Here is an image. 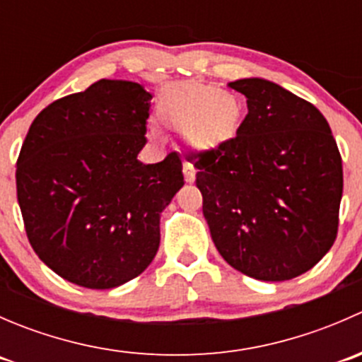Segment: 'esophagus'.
Wrapping results in <instances>:
<instances>
[{
    "label": "esophagus",
    "instance_id": "esophagus-1",
    "mask_svg": "<svg viewBox=\"0 0 362 362\" xmlns=\"http://www.w3.org/2000/svg\"><path fill=\"white\" fill-rule=\"evenodd\" d=\"M184 177H185V182H189V184H192L196 178V170L192 168L191 163H184Z\"/></svg>",
    "mask_w": 362,
    "mask_h": 362
}]
</instances>
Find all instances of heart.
I'll use <instances>...</instances> for the list:
<instances>
[{
	"mask_svg": "<svg viewBox=\"0 0 362 362\" xmlns=\"http://www.w3.org/2000/svg\"><path fill=\"white\" fill-rule=\"evenodd\" d=\"M158 120L166 129L184 133L192 148L210 151L238 133L243 103L236 94L215 86L185 82L171 86L160 94L156 107ZM151 136L158 133L151 129Z\"/></svg>",
	"mask_w": 362,
	"mask_h": 362,
	"instance_id": "1",
	"label": "heart"
}]
</instances>
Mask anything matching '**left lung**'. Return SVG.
<instances>
[{"label": "left lung", "instance_id": "8db88e82", "mask_svg": "<svg viewBox=\"0 0 362 362\" xmlns=\"http://www.w3.org/2000/svg\"><path fill=\"white\" fill-rule=\"evenodd\" d=\"M229 87L249 107L238 133L189 158L203 215L228 264L284 282L312 269L337 240L341 156L312 103L264 78Z\"/></svg>", "mask_w": 362, "mask_h": 362}]
</instances>
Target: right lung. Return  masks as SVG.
I'll use <instances>...</instances> for the list:
<instances>
[{
	"label": "right lung",
	"instance_id": "obj_1",
	"mask_svg": "<svg viewBox=\"0 0 362 362\" xmlns=\"http://www.w3.org/2000/svg\"><path fill=\"white\" fill-rule=\"evenodd\" d=\"M152 94L101 78L43 108L17 159V199L29 243L68 282L113 289L159 249L164 208L184 185L182 159L144 164Z\"/></svg>",
	"mask_w": 362,
	"mask_h": 362
}]
</instances>
